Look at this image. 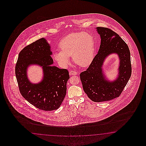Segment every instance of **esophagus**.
I'll list each match as a JSON object with an SVG mask.
<instances>
[{
    "mask_svg": "<svg viewBox=\"0 0 146 146\" xmlns=\"http://www.w3.org/2000/svg\"><path fill=\"white\" fill-rule=\"evenodd\" d=\"M69 74L70 75H75L77 74V73L75 71H70L69 72Z\"/></svg>",
    "mask_w": 146,
    "mask_h": 146,
    "instance_id": "34e87169",
    "label": "esophagus"
}]
</instances>
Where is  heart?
Segmentation results:
<instances>
[{
	"label": "heart",
	"instance_id": "1",
	"mask_svg": "<svg viewBox=\"0 0 146 146\" xmlns=\"http://www.w3.org/2000/svg\"><path fill=\"white\" fill-rule=\"evenodd\" d=\"M60 51L56 52L53 57L62 66L70 63L69 57L81 66H87L93 60L95 50L93 36L88 33L71 34L62 40L59 44Z\"/></svg>",
	"mask_w": 146,
	"mask_h": 146
}]
</instances>
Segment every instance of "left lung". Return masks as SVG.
<instances>
[{
  "label": "left lung",
  "instance_id": "obj_1",
  "mask_svg": "<svg viewBox=\"0 0 146 146\" xmlns=\"http://www.w3.org/2000/svg\"><path fill=\"white\" fill-rule=\"evenodd\" d=\"M101 37L98 53L86 71L80 74L82 87L88 97L94 102L110 101L119 97L129 79L132 67L128 46L119 35L104 27H96ZM117 54L120 60L116 79L110 81L102 70L103 63L111 54Z\"/></svg>",
  "mask_w": 146,
  "mask_h": 146
}]
</instances>
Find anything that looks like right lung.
<instances>
[{"label": "right lung", "mask_w": 146, "mask_h": 146, "mask_svg": "<svg viewBox=\"0 0 146 146\" xmlns=\"http://www.w3.org/2000/svg\"><path fill=\"white\" fill-rule=\"evenodd\" d=\"M51 46L44 38L36 40L24 48L19 54L15 75L22 96L31 104L44 111L57 110L66 94L70 79L66 69L52 66L53 60ZM35 64L43 70L42 80L33 84L27 76V68Z\"/></svg>", "instance_id": "1"}]
</instances>
